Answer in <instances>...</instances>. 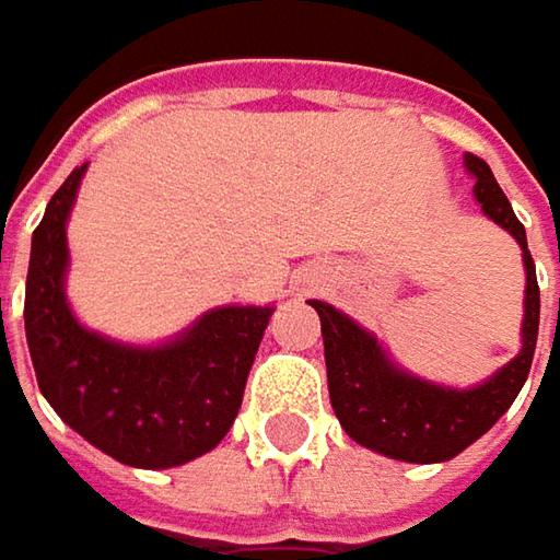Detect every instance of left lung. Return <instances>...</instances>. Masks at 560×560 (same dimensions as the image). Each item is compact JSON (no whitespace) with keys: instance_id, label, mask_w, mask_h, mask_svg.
<instances>
[{"instance_id":"obj_1","label":"left lung","mask_w":560,"mask_h":560,"mask_svg":"<svg viewBox=\"0 0 560 560\" xmlns=\"http://www.w3.org/2000/svg\"><path fill=\"white\" fill-rule=\"evenodd\" d=\"M464 171L477 180L474 199L492 224L508 230L524 255L527 290H524V324H521V352L486 376L477 386H442L433 380L398 368V361L383 349L368 327H361L346 312L312 299L320 334L330 405L342 430L376 455L408 464H440L462 455L495 420L511 408L524 389L539 336V283L536 265L529 258L527 230L517 221L514 208L495 184L483 159L464 155Z\"/></svg>"}]
</instances>
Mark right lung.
<instances>
[{
	"instance_id": "right-lung-1",
	"label": "right lung",
	"mask_w": 560,
	"mask_h": 560,
	"mask_svg": "<svg viewBox=\"0 0 560 560\" xmlns=\"http://www.w3.org/2000/svg\"><path fill=\"white\" fill-rule=\"evenodd\" d=\"M83 174L86 164L71 171L33 230L24 330L36 383L55 415L115 462L180 467L233 427L273 305H221L152 346L83 327L65 292Z\"/></svg>"
}]
</instances>
